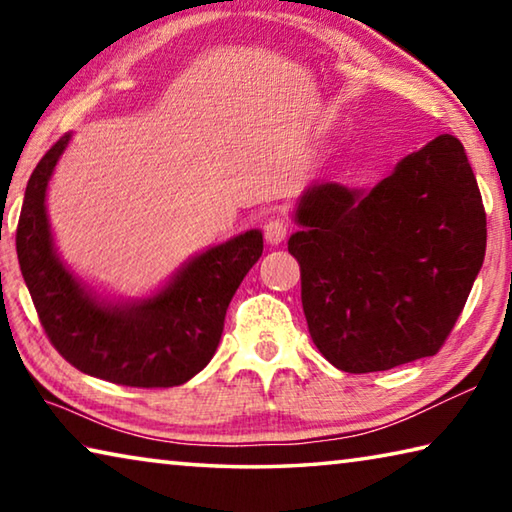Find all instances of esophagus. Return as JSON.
Returning a JSON list of instances; mask_svg holds the SVG:
<instances>
[{
	"label": "esophagus",
	"instance_id": "34e87169",
	"mask_svg": "<svg viewBox=\"0 0 512 512\" xmlns=\"http://www.w3.org/2000/svg\"><path fill=\"white\" fill-rule=\"evenodd\" d=\"M289 230H291L289 221H284V219H271V221H268V223L264 225V237H266L268 244L277 246V244H282V241L289 237Z\"/></svg>",
	"mask_w": 512,
	"mask_h": 512
}]
</instances>
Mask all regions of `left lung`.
Returning <instances> with one entry per match:
<instances>
[{
    "instance_id": "1",
    "label": "left lung",
    "mask_w": 512,
    "mask_h": 512,
    "mask_svg": "<svg viewBox=\"0 0 512 512\" xmlns=\"http://www.w3.org/2000/svg\"><path fill=\"white\" fill-rule=\"evenodd\" d=\"M289 253L320 354L343 372L433 357L485 255V210L463 144L438 135L368 194L325 183L300 198Z\"/></svg>"
}]
</instances>
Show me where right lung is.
<instances>
[{"mask_svg": "<svg viewBox=\"0 0 512 512\" xmlns=\"http://www.w3.org/2000/svg\"><path fill=\"white\" fill-rule=\"evenodd\" d=\"M67 142L69 135L60 137L33 169L15 232L40 325L60 357L85 375L133 388L185 384L214 357L230 300L262 257V232L250 230L198 255L142 305H103L65 271L51 246L45 192Z\"/></svg>", "mask_w": 512, "mask_h": 512, "instance_id": "obj_1", "label": "right lung"}]
</instances>
